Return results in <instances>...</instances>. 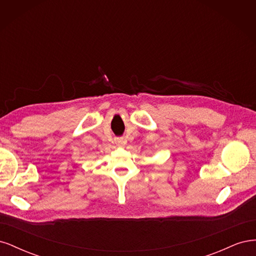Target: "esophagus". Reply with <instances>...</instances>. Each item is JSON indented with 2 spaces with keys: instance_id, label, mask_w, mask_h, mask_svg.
<instances>
[{
  "instance_id": "34e87169",
  "label": "esophagus",
  "mask_w": 256,
  "mask_h": 256,
  "mask_svg": "<svg viewBox=\"0 0 256 256\" xmlns=\"http://www.w3.org/2000/svg\"><path fill=\"white\" fill-rule=\"evenodd\" d=\"M118 144H122V140H118Z\"/></svg>"
}]
</instances>
